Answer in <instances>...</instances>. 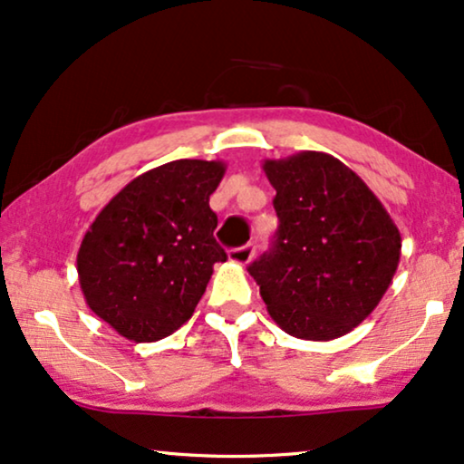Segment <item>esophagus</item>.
Here are the masks:
<instances>
[{
    "instance_id": "34e87169",
    "label": "esophagus",
    "mask_w": 464,
    "mask_h": 464,
    "mask_svg": "<svg viewBox=\"0 0 464 464\" xmlns=\"http://www.w3.org/2000/svg\"><path fill=\"white\" fill-rule=\"evenodd\" d=\"M252 258H254V244H246V246H241V247H233V250L229 252L231 263L241 265V266H246Z\"/></svg>"
}]
</instances>
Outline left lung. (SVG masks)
Masks as SVG:
<instances>
[{
	"label": "left lung",
	"mask_w": 464,
	"mask_h": 464,
	"mask_svg": "<svg viewBox=\"0 0 464 464\" xmlns=\"http://www.w3.org/2000/svg\"><path fill=\"white\" fill-rule=\"evenodd\" d=\"M279 227L247 266L285 334L334 341L357 328L389 290L401 235L381 199L341 160L300 151L265 160Z\"/></svg>",
	"instance_id": "obj_1"
}]
</instances>
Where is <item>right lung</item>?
<instances>
[{
  "label": "right lung",
  "instance_id": "1",
  "mask_svg": "<svg viewBox=\"0 0 464 464\" xmlns=\"http://www.w3.org/2000/svg\"><path fill=\"white\" fill-rule=\"evenodd\" d=\"M223 161L176 160L130 180L99 212L77 252L90 309L117 334L155 343L193 315L227 252L210 195Z\"/></svg>",
  "mask_w": 464,
  "mask_h": 464
}]
</instances>
